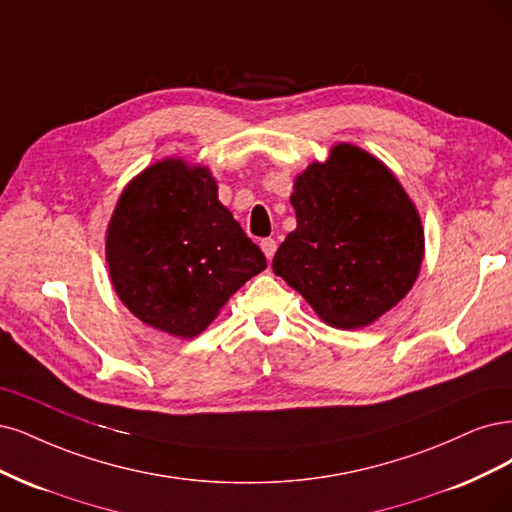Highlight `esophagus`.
Segmentation results:
<instances>
[{
  "instance_id": "esophagus-1",
  "label": "esophagus",
  "mask_w": 512,
  "mask_h": 512,
  "mask_svg": "<svg viewBox=\"0 0 512 512\" xmlns=\"http://www.w3.org/2000/svg\"><path fill=\"white\" fill-rule=\"evenodd\" d=\"M261 251H263V255H266L268 259H272L274 257V253H276V240L274 238H266V240H261Z\"/></svg>"
}]
</instances>
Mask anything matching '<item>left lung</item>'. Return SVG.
<instances>
[{"label": "left lung", "mask_w": 512, "mask_h": 512, "mask_svg": "<svg viewBox=\"0 0 512 512\" xmlns=\"http://www.w3.org/2000/svg\"><path fill=\"white\" fill-rule=\"evenodd\" d=\"M287 234L272 270L336 329L368 327L406 298L425 236L400 180L364 148L332 146L295 176Z\"/></svg>", "instance_id": "1"}]
</instances>
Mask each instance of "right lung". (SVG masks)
Masks as SVG:
<instances>
[{
  "label": "right lung",
  "mask_w": 512,
  "mask_h": 512,
  "mask_svg": "<svg viewBox=\"0 0 512 512\" xmlns=\"http://www.w3.org/2000/svg\"><path fill=\"white\" fill-rule=\"evenodd\" d=\"M110 283L131 315L195 338L266 257L219 202L206 166L166 157L123 189L106 229Z\"/></svg>",
  "instance_id": "right-lung-1"
}]
</instances>
